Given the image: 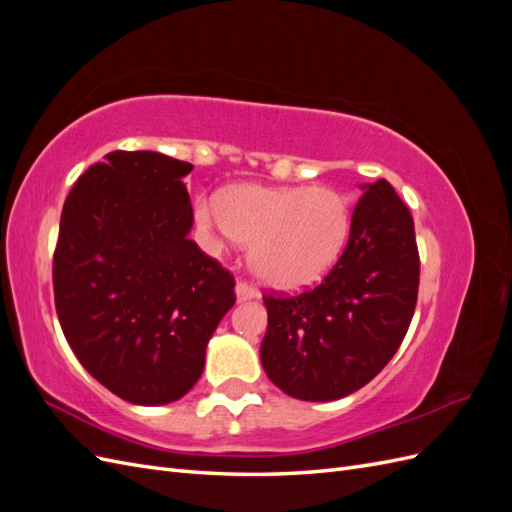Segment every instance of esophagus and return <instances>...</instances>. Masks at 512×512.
Listing matches in <instances>:
<instances>
[{"label": "esophagus", "mask_w": 512, "mask_h": 512, "mask_svg": "<svg viewBox=\"0 0 512 512\" xmlns=\"http://www.w3.org/2000/svg\"><path fill=\"white\" fill-rule=\"evenodd\" d=\"M235 294H237V301H250L258 297V290L254 286H250L247 282H239L235 286Z\"/></svg>", "instance_id": "obj_1"}]
</instances>
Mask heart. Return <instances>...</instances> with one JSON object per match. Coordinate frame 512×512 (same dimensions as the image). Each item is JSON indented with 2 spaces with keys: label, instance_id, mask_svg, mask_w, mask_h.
I'll list each match as a JSON object with an SVG mask.
<instances>
[{
  "label": "heart",
  "instance_id": "heart-1",
  "mask_svg": "<svg viewBox=\"0 0 512 512\" xmlns=\"http://www.w3.org/2000/svg\"><path fill=\"white\" fill-rule=\"evenodd\" d=\"M196 220L250 245V269L275 290L314 286L342 256L352 213L344 194L324 185H232L222 200L198 198Z\"/></svg>",
  "mask_w": 512,
  "mask_h": 512
}]
</instances>
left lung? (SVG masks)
<instances>
[{"label": "left lung", "mask_w": 512, "mask_h": 512, "mask_svg": "<svg viewBox=\"0 0 512 512\" xmlns=\"http://www.w3.org/2000/svg\"><path fill=\"white\" fill-rule=\"evenodd\" d=\"M337 265L299 297H265L260 361L269 380L303 401L359 391L393 359L416 307L414 220L389 181L361 185Z\"/></svg>", "instance_id": "left-lung-1"}]
</instances>
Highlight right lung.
I'll return each instance as SVG.
<instances>
[{"label":"right lung","instance_id":"obj_1","mask_svg":"<svg viewBox=\"0 0 512 512\" xmlns=\"http://www.w3.org/2000/svg\"><path fill=\"white\" fill-rule=\"evenodd\" d=\"M190 162L113 151L74 183L59 222L53 290L81 365L136 406H164L205 369L235 280L188 239Z\"/></svg>","mask_w":512,"mask_h":512}]
</instances>
